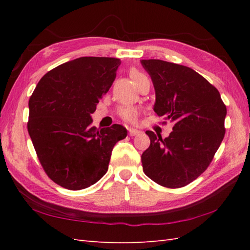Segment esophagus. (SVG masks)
Instances as JSON below:
<instances>
[{
    "instance_id": "34e87169",
    "label": "esophagus",
    "mask_w": 250,
    "mask_h": 250,
    "mask_svg": "<svg viewBox=\"0 0 250 250\" xmlns=\"http://www.w3.org/2000/svg\"><path fill=\"white\" fill-rule=\"evenodd\" d=\"M128 131H129V134H130L131 136L139 135V134L141 133V131H140V130H136V129H133V128H129V129H128Z\"/></svg>"
}]
</instances>
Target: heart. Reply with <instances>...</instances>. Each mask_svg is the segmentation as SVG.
Here are the masks:
<instances>
[{"mask_svg":"<svg viewBox=\"0 0 250 250\" xmlns=\"http://www.w3.org/2000/svg\"><path fill=\"white\" fill-rule=\"evenodd\" d=\"M143 74L139 71L136 70H132L130 72V76L132 78V81H134L135 78L142 76ZM120 116L124 118L125 121H129V122H133L135 121L136 117H137V110L134 107H125V108H122L120 110Z\"/></svg>","mask_w":250,"mask_h":250,"instance_id":"1","label":"heart"}]
</instances>
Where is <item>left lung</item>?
<instances>
[{"mask_svg":"<svg viewBox=\"0 0 250 250\" xmlns=\"http://www.w3.org/2000/svg\"><path fill=\"white\" fill-rule=\"evenodd\" d=\"M155 87L153 110L173 122L166 139L146 131L150 146L143 152V171L153 182L180 188L203 173L225 136L227 107L213 84L188 66L141 60Z\"/></svg>","mask_w":250,"mask_h":250,"instance_id":"1","label":"left lung"}]
</instances>
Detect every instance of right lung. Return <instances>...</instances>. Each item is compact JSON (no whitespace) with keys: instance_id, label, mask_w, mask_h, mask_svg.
<instances>
[{"instance_id":"add662e5","label":"right lung","mask_w":250,"mask_h":250,"mask_svg":"<svg viewBox=\"0 0 250 250\" xmlns=\"http://www.w3.org/2000/svg\"><path fill=\"white\" fill-rule=\"evenodd\" d=\"M120 64L117 58H77L47 73L31 95L30 137L46 174L63 188L81 190L99 182L116 143L126 136L120 125H91V114Z\"/></svg>"}]
</instances>
